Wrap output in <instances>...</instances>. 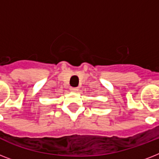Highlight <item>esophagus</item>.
<instances>
[{"label":"esophagus","instance_id":"esophagus-1","mask_svg":"<svg viewBox=\"0 0 159 159\" xmlns=\"http://www.w3.org/2000/svg\"><path fill=\"white\" fill-rule=\"evenodd\" d=\"M70 91L72 92H78V89H77V87H71V88H70Z\"/></svg>","mask_w":159,"mask_h":159}]
</instances>
